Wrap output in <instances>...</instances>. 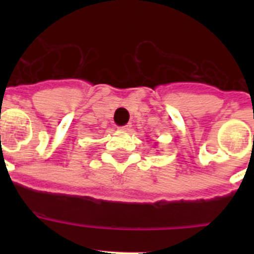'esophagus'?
I'll use <instances>...</instances> for the list:
<instances>
[{
  "instance_id": "1",
  "label": "esophagus",
  "mask_w": 254,
  "mask_h": 254,
  "mask_svg": "<svg viewBox=\"0 0 254 254\" xmlns=\"http://www.w3.org/2000/svg\"><path fill=\"white\" fill-rule=\"evenodd\" d=\"M118 128L121 129V131H129V128H131V125H126V126H121V127H118Z\"/></svg>"
}]
</instances>
